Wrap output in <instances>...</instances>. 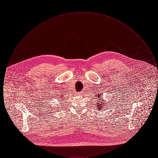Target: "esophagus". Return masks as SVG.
Masks as SVG:
<instances>
[{"mask_svg":"<svg viewBox=\"0 0 158 158\" xmlns=\"http://www.w3.org/2000/svg\"><path fill=\"white\" fill-rule=\"evenodd\" d=\"M77 94V95H81V94H82V92H78Z\"/></svg>","mask_w":158,"mask_h":158,"instance_id":"obj_1","label":"esophagus"}]
</instances>
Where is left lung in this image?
<instances>
[{"mask_svg":"<svg viewBox=\"0 0 158 158\" xmlns=\"http://www.w3.org/2000/svg\"><path fill=\"white\" fill-rule=\"evenodd\" d=\"M97 97H98V99L100 101H99L98 100V101L99 102L97 103V107H98L99 110H100L101 109H102L101 108H103V106H102V102H102V101H102V99H101V95H99V94L98 95H97Z\"/></svg>","mask_w":158,"mask_h":158,"instance_id":"left-lung-1","label":"left lung"}]
</instances>
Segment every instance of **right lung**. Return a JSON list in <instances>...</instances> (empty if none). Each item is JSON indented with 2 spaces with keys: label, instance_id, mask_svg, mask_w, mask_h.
<instances>
[{
  "label": "right lung",
  "instance_id": "right-lung-1",
  "mask_svg": "<svg viewBox=\"0 0 158 158\" xmlns=\"http://www.w3.org/2000/svg\"><path fill=\"white\" fill-rule=\"evenodd\" d=\"M59 98H61V97H59Z\"/></svg>",
  "mask_w": 158,
  "mask_h": 158
}]
</instances>
